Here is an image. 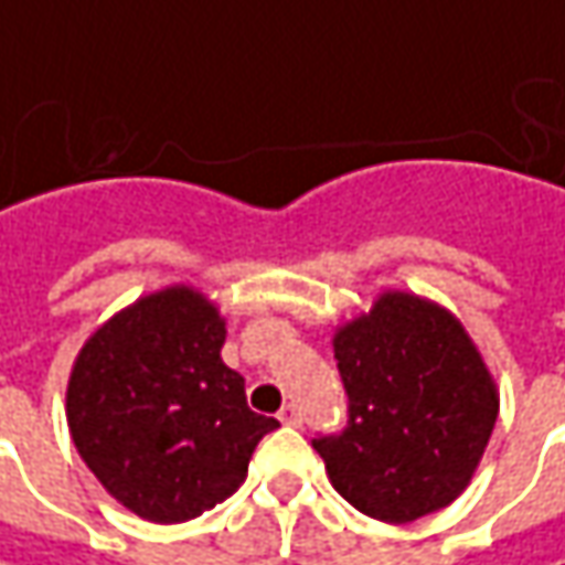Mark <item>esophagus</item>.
I'll use <instances>...</instances> for the list:
<instances>
[{
	"instance_id": "1",
	"label": "esophagus",
	"mask_w": 565,
	"mask_h": 565,
	"mask_svg": "<svg viewBox=\"0 0 565 565\" xmlns=\"http://www.w3.org/2000/svg\"><path fill=\"white\" fill-rule=\"evenodd\" d=\"M279 422L298 427V424H301V412H298L295 405H282V412H279Z\"/></svg>"
}]
</instances>
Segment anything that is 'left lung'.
<instances>
[{
	"instance_id": "1",
	"label": "left lung",
	"mask_w": 565,
	"mask_h": 565,
	"mask_svg": "<svg viewBox=\"0 0 565 565\" xmlns=\"http://www.w3.org/2000/svg\"><path fill=\"white\" fill-rule=\"evenodd\" d=\"M349 424L317 437L333 488L364 515L405 525L468 488L500 396L466 327L446 308L383 292L333 337Z\"/></svg>"
}]
</instances>
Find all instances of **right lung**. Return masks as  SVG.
<instances>
[{
	"instance_id": "right-lung-1",
	"label": "right lung",
	"mask_w": 565,
	"mask_h": 565,
	"mask_svg": "<svg viewBox=\"0 0 565 565\" xmlns=\"http://www.w3.org/2000/svg\"><path fill=\"white\" fill-rule=\"evenodd\" d=\"M226 320L188 286L143 295L84 342L65 396L81 459L125 510L188 522L242 488L279 427L220 359Z\"/></svg>"
}]
</instances>
